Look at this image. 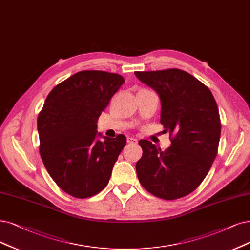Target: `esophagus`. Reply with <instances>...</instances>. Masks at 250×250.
Returning a JSON list of instances; mask_svg holds the SVG:
<instances>
[{
    "instance_id": "1",
    "label": "esophagus",
    "mask_w": 250,
    "mask_h": 250,
    "mask_svg": "<svg viewBox=\"0 0 250 250\" xmlns=\"http://www.w3.org/2000/svg\"><path fill=\"white\" fill-rule=\"evenodd\" d=\"M127 143H130V144H137L138 141H137V139H135V138L128 137V138H127Z\"/></svg>"
}]
</instances>
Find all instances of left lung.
Segmentation results:
<instances>
[{"label":"left lung","instance_id":"8db88e82","mask_svg":"<svg viewBox=\"0 0 250 250\" xmlns=\"http://www.w3.org/2000/svg\"><path fill=\"white\" fill-rule=\"evenodd\" d=\"M137 78L161 98V124L171 146L162 151L140 140L142 158L136 171L142 187L164 200L183 198L195 190L216 158L220 117L210 89L180 69L135 72Z\"/></svg>","mask_w":250,"mask_h":250}]
</instances>
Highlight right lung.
I'll return each instance as SVG.
<instances>
[{
	"label": "right lung",
	"instance_id": "1",
	"mask_svg": "<svg viewBox=\"0 0 250 250\" xmlns=\"http://www.w3.org/2000/svg\"><path fill=\"white\" fill-rule=\"evenodd\" d=\"M124 82L119 74L80 71L49 92L38 115L43 164L74 198L86 199L106 188L126 143L122 134L97 139L98 119Z\"/></svg>",
	"mask_w": 250,
	"mask_h": 250
}]
</instances>
